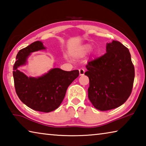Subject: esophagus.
I'll list each match as a JSON object with an SVG mask.
<instances>
[{
  "label": "esophagus",
  "instance_id": "obj_1",
  "mask_svg": "<svg viewBox=\"0 0 146 146\" xmlns=\"http://www.w3.org/2000/svg\"><path fill=\"white\" fill-rule=\"evenodd\" d=\"M84 73H85V71L84 69H80V70H79V75L80 76L84 75Z\"/></svg>",
  "mask_w": 146,
  "mask_h": 146
}]
</instances>
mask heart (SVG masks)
Returning a JSON list of instances; mask_svg holds the SVG:
<instances>
[{
  "instance_id": "heart-1",
  "label": "heart",
  "mask_w": 146,
  "mask_h": 146,
  "mask_svg": "<svg viewBox=\"0 0 146 146\" xmlns=\"http://www.w3.org/2000/svg\"><path fill=\"white\" fill-rule=\"evenodd\" d=\"M92 49V47H91V45H89V44H86V45L83 46L82 48H80V50L78 51V55L80 56H82L84 55H85L86 53H88L89 51H90Z\"/></svg>"
}]
</instances>
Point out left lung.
Returning a JSON list of instances; mask_svg holds the SVG:
<instances>
[{
	"label": "left lung",
	"mask_w": 146,
	"mask_h": 146,
	"mask_svg": "<svg viewBox=\"0 0 146 146\" xmlns=\"http://www.w3.org/2000/svg\"><path fill=\"white\" fill-rule=\"evenodd\" d=\"M88 98L94 107L108 111L122 105L131 93L135 68L129 49L120 42L107 44L106 53L86 65Z\"/></svg>",
	"instance_id": "left-lung-1"
}]
</instances>
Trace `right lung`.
<instances>
[{
  "mask_svg": "<svg viewBox=\"0 0 146 146\" xmlns=\"http://www.w3.org/2000/svg\"><path fill=\"white\" fill-rule=\"evenodd\" d=\"M45 47L36 41L17 53L13 66V75L17 95L28 107L38 111L49 113L59 107L65 97L66 90L79 75L78 70L66 71L53 68L40 77H28L18 68L26 64L31 53Z\"/></svg>",
  "mask_w": 146,
  "mask_h": 146,
  "instance_id": "obj_1",
  "label": "right lung"
}]
</instances>
